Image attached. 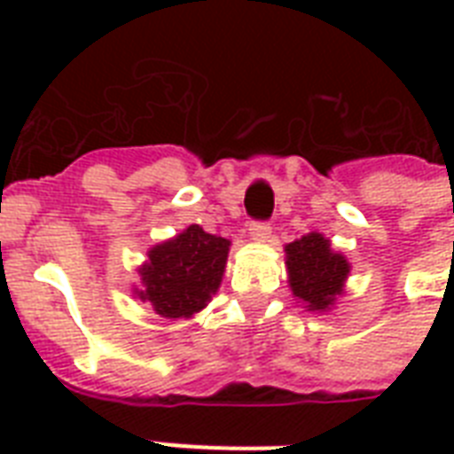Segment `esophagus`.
<instances>
[{
  "mask_svg": "<svg viewBox=\"0 0 454 454\" xmlns=\"http://www.w3.org/2000/svg\"><path fill=\"white\" fill-rule=\"evenodd\" d=\"M270 233H273V231H270L269 223H252V226H249V238L254 242H269Z\"/></svg>",
  "mask_w": 454,
  "mask_h": 454,
  "instance_id": "esophagus-1",
  "label": "esophagus"
}]
</instances>
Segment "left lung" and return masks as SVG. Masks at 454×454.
Segmentation results:
<instances>
[{
	"mask_svg": "<svg viewBox=\"0 0 454 454\" xmlns=\"http://www.w3.org/2000/svg\"><path fill=\"white\" fill-rule=\"evenodd\" d=\"M285 266L292 294L310 313L334 309L351 273L348 259L334 252L330 238L316 231L285 245Z\"/></svg>",
	"mask_w": 454,
	"mask_h": 454,
	"instance_id": "obj_1",
	"label": "left lung"
}]
</instances>
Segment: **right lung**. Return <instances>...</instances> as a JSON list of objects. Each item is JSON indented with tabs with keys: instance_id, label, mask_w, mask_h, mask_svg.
Masks as SVG:
<instances>
[{
	"instance_id": "1",
	"label": "right lung",
	"mask_w": 454,
	"mask_h": 454,
	"mask_svg": "<svg viewBox=\"0 0 454 454\" xmlns=\"http://www.w3.org/2000/svg\"><path fill=\"white\" fill-rule=\"evenodd\" d=\"M228 249L231 240L191 223L148 249V259L138 269L141 287H134V297L151 303L157 316L167 320H188L219 292Z\"/></svg>"
}]
</instances>
